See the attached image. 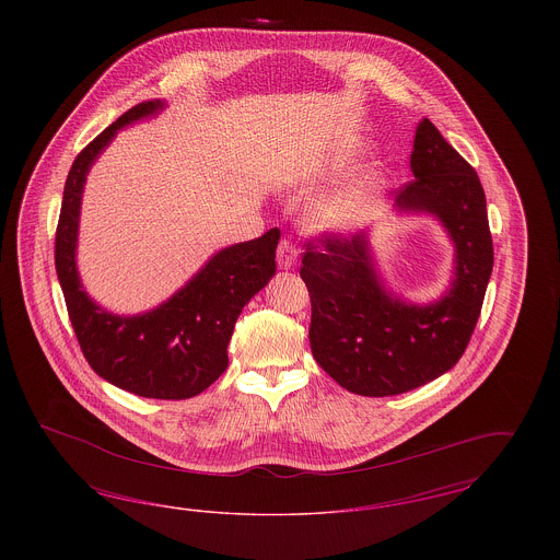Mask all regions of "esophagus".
Listing matches in <instances>:
<instances>
[{"label": "esophagus", "mask_w": 560, "mask_h": 560, "mask_svg": "<svg viewBox=\"0 0 560 560\" xmlns=\"http://www.w3.org/2000/svg\"><path fill=\"white\" fill-rule=\"evenodd\" d=\"M295 258H298V249L293 247L292 241H279V247H277V265L281 268H292L293 265H295Z\"/></svg>", "instance_id": "esophagus-1"}]
</instances>
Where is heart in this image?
<instances>
[{
  "mask_svg": "<svg viewBox=\"0 0 560 560\" xmlns=\"http://www.w3.org/2000/svg\"><path fill=\"white\" fill-rule=\"evenodd\" d=\"M370 199L363 192H342L317 203L311 212L320 229H352L365 220Z\"/></svg>",
  "mask_w": 560,
  "mask_h": 560,
  "instance_id": "obj_1",
  "label": "heart"
}]
</instances>
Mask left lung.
<instances>
[{
    "label": "left lung",
    "mask_w": 560,
    "mask_h": 560,
    "mask_svg": "<svg viewBox=\"0 0 560 560\" xmlns=\"http://www.w3.org/2000/svg\"><path fill=\"white\" fill-rule=\"evenodd\" d=\"M411 172L397 206L439 215L455 243L453 283L441 300L416 306L384 292L365 235L323 233L304 243L313 357L361 397L400 395L450 372L477 327L493 268L479 176L427 117L416 128Z\"/></svg>",
    "instance_id": "left-lung-1"
}]
</instances>
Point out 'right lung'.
Wrapping results in <instances>:
<instances>
[{
	"mask_svg": "<svg viewBox=\"0 0 560 560\" xmlns=\"http://www.w3.org/2000/svg\"><path fill=\"white\" fill-rule=\"evenodd\" d=\"M160 108L161 101H149L126 110L75 158L62 192L54 260L90 368L138 397L180 400L203 393L226 370V347L241 308L277 270L275 249L281 231L270 229L258 240L218 252L180 292L147 315L117 317L88 298L75 268L85 174L119 128Z\"/></svg>",
	"mask_w": 560,
	"mask_h": 560,
	"instance_id": "obj_1",
	"label": "right lung"
}]
</instances>
